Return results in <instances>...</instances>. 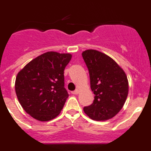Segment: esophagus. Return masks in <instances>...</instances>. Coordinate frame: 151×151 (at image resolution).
Listing matches in <instances>:
<instances>
[{
    "label": "esophagus",
    "instance_id": "obj_1",
    "mask_svg": "<svg viewBox=\"0 0 151 151\" xmlns=\"http://www.w3.org/2000/svg\"><path fill=\"white\" fill-rule=\"evenodd\" d=\"M78 93H79V90L78 89H76V90L73 91H72V94H78Z\"/></svg>",
    "mask_w": 151,
    "mask_h": 151
}]
</instances>
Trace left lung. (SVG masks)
<instances>
[{
  "label": "left lung",
  "instance_id": "obj_1",
  "mask_svg": "<svg viewBox=\"0 0 151 151\" xmlns=\"http://www.w3.org/2000/svg\"><path fill=\"white\" fill-rule=\"evenodd\" d=\"M90 76L94 100L84 112L91 119L104 121L115 116L123 106L129 92V82L123 69L104 53L87 50L82 54Z\"/></svg>",
  "mask_w": 151,
  "mask_h": 151
}]
</instances>
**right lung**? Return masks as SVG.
<instances>
[{
  "instance_id": "obj_1",
  "label": "right lung",
  "mask_w": 151,
  "mask_h": 151,
  "mask_svg": "<svg viewBox=\"0 0 151 151\" xmlns=\"http://www.w3.org/2000/svg\"><path fill=\"white\" fill-rule=\"evenodd\" d=\"M72 55L49 51L38 56L19 72L15 91L24 110L37 120L59 115L69 97L64 88V69Z\"/></svg>"
}]
</instances>
